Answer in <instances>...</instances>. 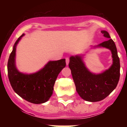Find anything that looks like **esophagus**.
Returning a JSON list of instances; mask_svg holds the SVG:
<instances>
[{"label":"esophagus","instance_id":"34e87169","mask_svg":"<svg viewBox=\"0 0 127 127\" xmlns=\"http://www.w3.org/2000/svg\"><path fill=\"white\" fill-rule=\"evenodd\" d=\"M66 64L68 65L69 63V58H66Z\"/></svg>","mask_w":127,"mask_h":127}]
</instances>
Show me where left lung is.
Returning <instances> with one entry per match:
<instances>
[{"instance_id":"1","label":"left lung","mask_w":127,"mask_h":127,"mask_svg":"<svg viewBox=\"0 0 127 127\" xmlns=\"http://www.w3.org/2000/svg\"><path fill=\"white\" fill-rule=\"evenodd\" d=\"M101 32L105 37L109 39L97 45L111 51L113 63L108 69L101 74L92 73L85 67L80 56H71L69 63L77 92L87 101H99L106 98L116 88L120 78V60L116 44L107 31Z\"/></svg>"}]
</instances>
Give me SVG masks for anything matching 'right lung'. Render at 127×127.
Here are the masks:
<instances>
[{"label":"right lung","instance_id":"right-lung-1","mask_svg":"<svg viewBox=\"0 0 127 127\" xmlns=\"http://www.w3.org/2000/svg\"><path fill=\"white\" fill-rule=\"evenodd\" d=\"M24 35L23 34L13 46L7 64L8 76L15 93L25 100L34 104L45 103L53 94V86L58 75L66 66V60L49 61L39 71L31 74L19 72L15 65L16 47Z\"/></svg>","mask_w":127,"mask_h":127}]
</instances>
